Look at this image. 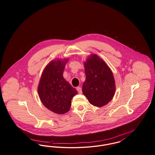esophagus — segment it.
Returning <instances> with one entry per match:
<instances>
[{
  "label": "esophagus",
  "mask_w": 155,
  "mask_h": 155,
  "mask_svg": "<svg viewBox=\"0 0 155 155\" xmlns=\"http://www.w3.org/2000/svg\"><path fill=\"white\" fill-rule=\"evenodd\" d=\"M77 91H78V92L79 94H82V89H81V87H77Z\"/></svg>",
  "instance_id": "obj_1"
}]
</instances>
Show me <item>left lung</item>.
I'll return each instance as SVG.
<instances>
[{
    "mask_svg": "<svg viewBox=\"0 0 155 155\" xmlns=\"http://www.w3.org/2000/svg\"><path fill=\"white\" fill-rule=\"evenodd\" d=\"M86 80L82 85L83 94L89 103L102 107L109 103L115 93V81L107 64L96 54L91 56L84 63Z\"/></svg>",
    "mask_w": 155,
    "mask_h": 155,
    "instance_id": "1",
    "label": "left lung"
}]
</instances>
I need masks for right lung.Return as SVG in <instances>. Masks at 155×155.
<instances>
[{
	"label": "right lung",
	"mask_w": 155,
	"mask_h": 155,
	"mask_svg": "<svg viewBox=\"0 0 155 155\" xmlns=\"http://www.w3.org/2000/svg\"><path fill=\"white\" fill-rule=\"evenodd\" d=\"M65 61H52L45 67L38 86V94L45 106L53 112L69 111L71 99L78 92L63 78Z\"/></svg>",
	"instance_id": "1"
}]
</instances>
